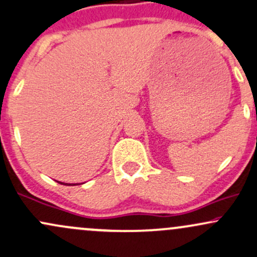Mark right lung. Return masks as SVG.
Segmentation results:
<instances>
[{
	"instance_id": "obj_1",
	"label": "right lung",
	"mask_w": 257,
	"mask_h": 257,
	"mask_svg": "<svg viewBox=\"0 0 257 257\" xmlns=\"http://www.w3.org/2000/svg\"><path fill=\"white\" fill-rule=\"evenodd\" d=\"M59 182V181H58ZM59 184H61V185H66V186H75L76 184H64V182H59Z\"/></svg>"
}]
</instances>
